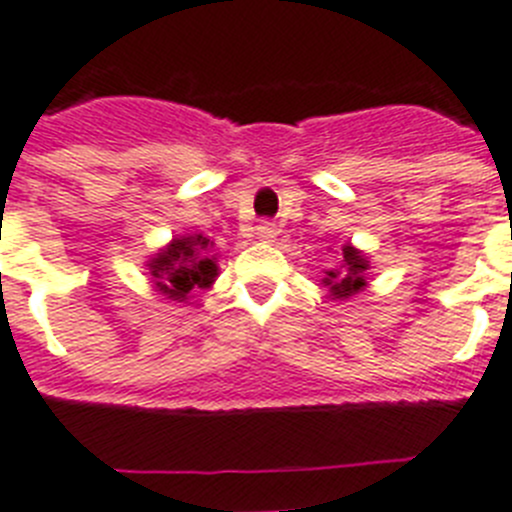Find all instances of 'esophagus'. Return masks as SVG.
Wrapping results in <instances>:
<instances>
[{"instance_id":"34e87169","label":"esophagus","mask_w":512,"mask_h":512,"mask_svg":"<svg viewBox=\"0 0 512 512\" xmlns=\"http://www.w3.org/2000/svg\"><path fill=\"white\" fill-rule=\"evenodd\" d=\"M255 231L260 242H273V239H276V226H273V223H260Z\"/></svg>"}]
</instances>
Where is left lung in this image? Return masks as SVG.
<instances>
[{
    "instance_id": "obj_1",
    "label": "left lung",
    "mask_w": 512,
    "mask_h": 512,
    "mask_svg": "<svg viewBox=\"0 0 512 512\" xmlns=\"http://www.w3.org/2000/svg\"><path fill=\"white\" fill-rule=\"evenodd\" d=\"M369 260L351 244H343V260L338 268L325 270L322 283L328 286L333 299H349L367 286Z\"/></svg>"
}]
</instances>
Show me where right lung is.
Segmentation results:
<instances>
[{
    "instance_id": "1",
    "label": "right lung",
    "mask_w": 512,
    "mask_h": 512,
    "mask_svg": "<svg viewBox=\"0 0 512 512\" xmlns=\"http://www.w3.org/2000/svg\"><path fill=\"white\" fill-rule=\"evenodd\" d=\"M153 286L171 302H187L195 289H208L216 281L218 265L213 242L203 234L171 239V244L148 260Z\"/></svg>"
}]
</instances>
